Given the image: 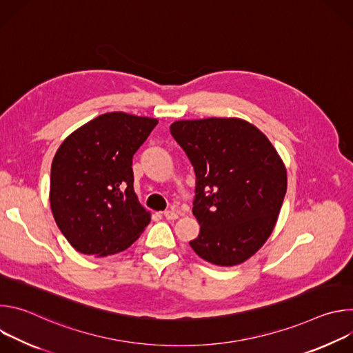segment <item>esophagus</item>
Wrapping results in <instances>:
<instances>
[{
    "mask_svg": "<svg viewBox=\"0 0 353 353\" xmlns=\"http://www.w3.org/2000/svg\"><path fill=\"white\" fill-rule=\"evenodd\" d=\"M163 216H165L166 219H169V221H174V219H177V218H179L177 212H174V211H172V210L165 211V212H163Z\"/></svg>",
    "mask_w": 353,
    "mask_h": 353,
    "instance_id": "esophagus-1",
    "label": "esophagus"
}]
</instances>
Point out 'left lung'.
Returning <instances> with one entry per match:
<instances>
[{
    "label": "left lung",
    "instance_id": "1",
    "mask_svg": "<svg viewBox=\"0 0 353 353\" xmlns=\"http://www.w3.org/2000/svg\"><path fill=\"white\" fill-rule=\"evenodd\" d=\"M170 134L195 173L192 214L201 229L190 241L208 263L232 267L267 241L286 194V169L268 138L240 119L180 120Z\"/></svg>",
    "mask_w": 353,
    "mask_h": 353
}]
</instances>
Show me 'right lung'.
I'll return each mask as SVG.
<instances>
[{
    "label": "right lung",
    "instance_id": "add662e5",
    "mask_svg": "<svg viewBox=\"0 0 353 353\" xmlns=\"http://www.w3.org/2000/svg\"><path fill=\"white\" fill-rule=\"evenodd\" d=\"M158 120L106 113L74 131L50 174V205L61 233L82 254L128 248L150 221L134 192L132 157Z\"/></svg>",
    "mask_w": 353,
    "mask_h": 353
}]
</instances>
